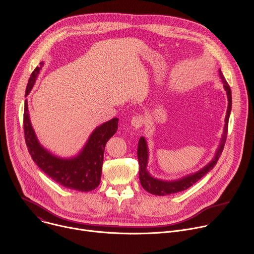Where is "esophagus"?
<instances>
[{
	"label": "esophagus",
	"instance_id": "esophagus-1",
	"mask_svg": "<svg viewBox=\"0 0 254 254\" xmlns=\"http://www.w3.org/2000/svg\"><path fill=\"white\" fill-rule=\"evenodd\" d=\"M130 124L133 128H139L143 125V118L141 116H135L131 119Z\"/></svg>",
	"mask_w": 254,
	"mask_h": 254
}]
</instances>
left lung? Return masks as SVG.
<instances>
[{
	"label": "left lung",
	"mask_w": 254,
	"mask_h": 254,
	"mask_svg": "<svg viewBox=\"0 0 254 254\" xmlns=\"http://www.w3.org/2000/svg\"><path fill=\"white\" fill-rule=\"evenodd\" d=\"M219 75L220 78L223 82L224 89L226 90L227 93V98H228V108H227V114L225 117V125H224V131L221 137V141L218 149H217L215 153V157L213 160L206 165L204 168H202L200 171L188 175L186 177H183L182 179L175 180V181H164V180H159L150 175V173L147 171V165H148V159H149V151H148V146H147V141L144 139L143 136H141L138 139V147H137V159H138V164H139V182L142 188L146 190L147 192L153 194V195H158V196H166L170 194H175L178 192H182L184 190H187L191 186H193L197 181H199L202 177H204L208 172H210L215 165L218 162L224 144L226 141L227 137V132H228V121L231 113V106H232V96H231V89L229 84L227 83L225 77L223 76V73L221 70L219 69Z\"/></svg>",
	"instance_id": "1"
}]
</instances>
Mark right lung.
<instances>
[{
    "mask_svg": "<svg viewBox=\"0 0 254 254\" xmlns=\"http://www.w3.org/2000/svg\"><path fill=\"white\" fill-rule=\"evenodd\" d=\"M43 65L44 63L41 62L40 67H36L32 72L26 88V96L31 91ZM118 125L119 119L116 118L97 127L76 157L62 159L45 150L38 141L30 122L27 99L25 100L24 133L33 161L56 183L71 190L88 192L99 185L105 144L117 132Z\"/></svg>",
    "mask_w": 254,
    "mask_h": 254,
    "instance_id": "1",
    "label": "right lung"
}]
</instances>
